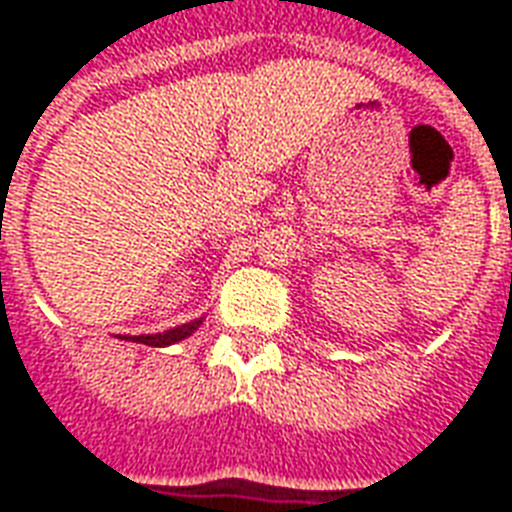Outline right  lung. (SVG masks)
<instances>
[{"instance_id": "obj_1", "label": "right lung", "mask_w": 512, "mask_h": 512, "mask_svg": "<svg viewBox=\"0 0 512 512\" xmlns=\"http://www.w3.org/2000/svg\"><path fill=\"white\" fill-rule=\"evenodd\" d=\"M201 322H204V316L193 319V322L179 324V327H171V330H163V333H155V335H119V338H122V341L144 343V346H171V343L185 341L188 335L196 333Z\"/></svg>"}]
</instances>
